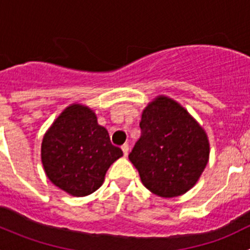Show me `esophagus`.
Wrapping results in <instances>:
<instances>
[{
  "label": "esophagus",
  "mask_w": 250,
  "mask_h": 250,
  "mask_svg": "<svg viewBox=\"0 0 250 250\" xmlns=\"http://www.w3.org/2000/svg\"><path fill=\"white\" fill-rule=\"evenodd\" d=\"M121 148H122V151H123V155L127 156L128 152H129V145H128V144H123L122 147Z\"/></svg>",
  "instance_id": "34e87169"
}]
</instances>
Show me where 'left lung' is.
Masks as SVG:
<instances>
[{
	"label": "left lung",
	"mask_w": 250,
	"mask_h": 250,
	"mask_svg": "<svg viewBox=\"0 0 250 250\" xmlns=\"http://www.w3.org/2000/svg\"><path fill=\"white\" fill-rule=\"evenodd\" d=\"M139 125L140 139L128 157L145 188L166 198L190 190L208 163L209 143L202 127L166 97L148 104Z\"/></svg>",
	"instance_id": "obj_1"
}]
</instances>
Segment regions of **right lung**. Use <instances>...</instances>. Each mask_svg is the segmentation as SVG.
I'll list each match as a JSON object with an SVG mask.
<instances>
[{"instance_id": "1", "label": "right lung", "mask_w": 250, "mask_h": 250, "mask_svg": "<svg viewBox=\"0 0 250 250\" xmlns=\"http://www.w3.org/2000/svg\"><path fill=\"white\" fill-rule=\"evenodd\" d=\"M122 150L112 145L97 116L71 105L55 120L42 141L41 156L48 179L72 196H87L102 186L105 174Z\"/></svg>"}]
</instances>
